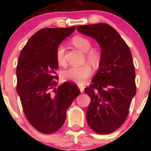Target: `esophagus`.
<instances>
[{"label":"esophagus","mask_w":151,"mask_h":151,"mask_svg":"<svg viewBox=\"0 0 151 151\" xmlns=\"http://www.w3.org/2000/svg\"><path fill=\"white\" fill-rule=\"evenodd\" d=\"M78 87H79V88H80V92L83 93L84 90V86H82V85H80V84H79V85H78Z\"/></svg>","instance_id":"1"}]
</instances>
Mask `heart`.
I'll use <instances>...</instances> for the list:
<instances>
[{
	"label": "heart",
	"instance_id": "obj_1",
	"mask_svg": "<svg viewBox=\"0 0 151 151\" xmlns=\"http://www.w3.org/2000/svg\"><path fill=\"white\" fill-rule=\"evenodd\" d=\"M72 45L83 53H85V58L88 63L93 66L99 65L101 60V53L97 49L91 48V43L87 38L77 36L71 40ZM65 49L63 45H59L56 49L55 57L59 65L65 63ZM92 74V69L88 64L69 68L62 72V78L65 80L71 81L77 84H83L86 79Z\"/></svg>",
	"mask_w": 151,
	"mask_h": 151
}]
</instances>
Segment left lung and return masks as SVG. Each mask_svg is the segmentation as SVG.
<instances>
[{
    "label": "left lung",
    "instance_id": "obj_1",
    "mask_svg": "<svg viewBox=\"0 0 151 151\" xmlns=\"http://www.w3.org/2000/svg\"><path fill=\"white\" fill-rule=\"evenodd\" d=\"M79 32L96 40L101 48V60L92 84L84 88L91 100L86 121L93 131L109 134L127 119L136 94L135 71L129 47L111 25L98 23L77 27Z\"/></svg>",
    "mask_w": 151,
    "mask_h": 151
}]
</instances>
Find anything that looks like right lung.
Here are the masks:
<instances>
[{"label": "right lung", "mask_w": 151, "mask_h": 151, "mask_svg": "<svg viewBox=\"0 0 151 151\" xmlns=\"http://www.w3.org/2000/svg\"><path fill=\"white\" fill-rule=\"evenodd\" d=\"M75 29L73 26L39 30L18 58L16 89L24 115L33 127L44 134L54 133L63 125L67 109L80 93L71 82H65L55 88L56 82L53 81L58 79L56 49Z\"/></svg>", "instance_id": "obj_1"}]
</instances>
